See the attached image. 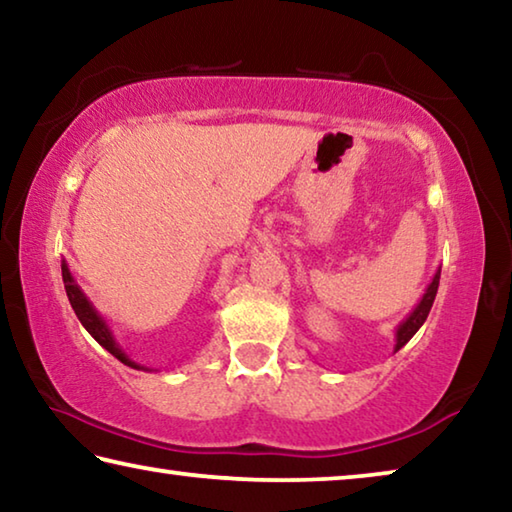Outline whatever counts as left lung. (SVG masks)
Instances as JSON below:
<instances>
[{
  "label": "left lung",
  "mask_w": 512,
  "mask_h": 512,
  "mask_svg": "<svg viewBox=\"0 0 512 512\" xmlns=\"http://www.w3.org/2000/svg\"><path fill=\"white\" fill-rule=\"evenodd\" d=\"M438 284H440V268L436 271V275L431 277L429 287H427V291L422 293V298H420L418 305H415V309L411 311L409 316H406V318L402 320L400 325H397V329H395V348H393V352L404 348V345L413 339V334L418 332V329L422 327L424 320H427L429 311H431V305H433V300H436Z\"/></svg>",
  "instance_id": "8db88e82"
}]
</instances>
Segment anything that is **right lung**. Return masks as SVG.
<instances>
[{
    "instance_id": "obj_1",
    "label": "right lung",
    "mask_w": 512,
    "mask_h": 512,
    "mask_svg": "<svg viewBox=\"0 0 512 512\" xmlns=\"http://www.w3.org/2000/svg\"><path fill=\"white\" fill-rule=\"evenodd\" d=\"M60 268H63V282H65V291H67L69 305H72L74 314L79 316L81 325L92 334V339L97 341L101 348H106L112 354V357L124 363V366H131L135 370H149V368L140 366V363H135L124 350H121V345L117 343L115 334H112L108 320L99 314L97 307L92 305L90 298L85 296L83 289L79 287V284H76L74 275H72V271H69V266H67L65 259H63V264H60Z\"/></svg>"
}]
</instances>
